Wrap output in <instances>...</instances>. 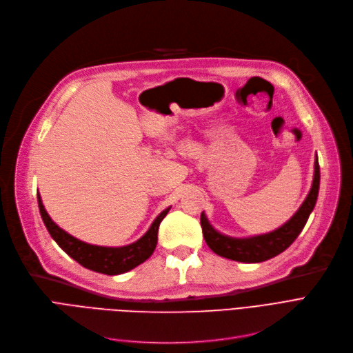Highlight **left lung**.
Wrapping results in <instances>:
<instances>
[{"mask_svg":"<svg viewBox=\"0 0 353 353\" xmlns=\"http://www.w3.org/2000/svg\"><path fill=\"white\" fill-rule=\"evenodd\" d=\"M319 183H321V171H319V161L316 157L313 183L305 203L301 204L299 211L286 224L272 232L263 234V236H256L250 239H232L223 236V234L212 228V225L207 220L205 214L203 212L201 214V228H203L207 245L215 254L241 263H261L268 259L276 257L277 254L283 253V251L297 239L301 230L306 225L309 215L316 204Z\"/></svg>","mask_w":353,"mask_h":353,"instance_id":"obj_1","label":"left lung"}]
</instances>
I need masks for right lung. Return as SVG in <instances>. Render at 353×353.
I'll return each instance as SVG.
<instances>
[{"label": "right lung", "instance_id": "obj_1", "mask_svg": "<svg viewBox=\"0 0 353 353\" xmlns=\"http://www.w3.org/2000/svg\"><path fill=\"white\" fill-rule=\"evenodd\" d=\"M37 201L44 225L47 227L50 236L53 237V240L59 244L64 253L69 254L83 267L89 268V270L108 276L126 273L152 256L158 243L159 224L168 211H170V208L162 211L145 236L141 237L137 243H132L125 247H100L83 243L70 236L69 232L61 230L44 210L40 194H37Z\"/></svg>", "mask_w": 353, "mask_h": 353}]
</instances>
